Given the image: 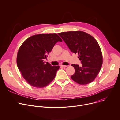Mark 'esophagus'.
Wrapping results in <instances>:
<instances>
[{"instance_id": "34e87169", "label": "esophagus", "mask_w": 120, "mask_h": 120, "mask_svg": "<svg viewBox=\"0 0 120 120\" xmlns=\"http://www.w3.org/2000/svg\"><path fill=\"white\" fill-rule=\"evenodd\" d=\"M60 66H61V67H64V68L67 67V65H61Z\"/></svg>"}]
</instances>
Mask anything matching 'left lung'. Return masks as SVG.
Segmentation results:
<instances>
[{"label":"left lung","mask_w":120,"mask_h":120,"mask_svg":"<svg viewBox=\"0 0 120 120\" xmlns=\"http://www.w3.org/2000/svg\"><path fill=\"white\" fill-rule=\"evenodd\" d=\"M71 52L78 54L82 65L73 64L75 69L71 78L80 84L92 82L99 74L102 64V56L97 41L89 34L81 31L58 34Z\"/></svg>","instance_id":"8db88e82"}]
</instances>
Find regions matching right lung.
Masks as SVG:
<instances>
[{
	"mask_svg": "<svg viewBox=\"0 0 120 120\" xmlns=\"http://www.w3.org/2000/svg\"><path fill=\"white\" fill-rule=\"evenodd\" d=\"M62 39L56 34H41L28 38L20 47L16 58L19 69L25 80L37 88L46 86L55 78L59 66L44 62Z\"/></svg>",
	"mask_w": 120,
	"mask_h": 120,
	"instance_id": "right-lung-1",
	"label": "right lung"
}]
</instances>
